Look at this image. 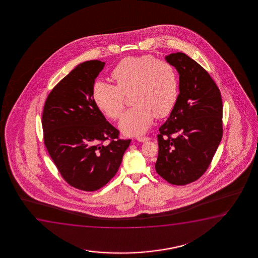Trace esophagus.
<instances>
[{
	"label": "esophagus",
	"instance_id": "1",
	"mask_svg": "<svg viewBox=\"0 0 258 258\" xmlns=\"http://www.w3.org/2000/svg\"><path fill=\"white\" fill-rule=\"evenodd\" d=\"M150 140V138H147V137H140V138H138V141L139 142H147Z\"/></svg>",
	"mask_w": 258,
	"mask_h": 258
}]
</instances>
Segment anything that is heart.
<instances>
[{
  "label": "heart",
  "instance_id": "b5f03b06",
  "mask_svg": "<svg viewBox=\"0 0 258 258\" xmlns=\"http://www.w3.org/2000/svg\"><path fill=\"white\" fill-rule=\"evenodd\" d=\"M116 85L97 81L92 87L96 106L110 119H118L124 108V95L131 96L133 107L124 113L119 123L128 137L145 134L154 117L169 115L179 98V77L169 61L152 54L128 56L112 71Z\"/></svg>",
  "mask_w": 258,
  "mask_h": 258
}]
</instances>
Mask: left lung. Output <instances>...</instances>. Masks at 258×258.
<instances>
[{
  "instance_id": "obj_1",
  "label": "left lung",
  "mask_w": 258,
  "mask_h": 258,
  "mask_svg": "<svg viewBox=\"0 0 258 258\" xmlns=\"http://www.w3.org/2000/svg\"><path fill=\"white\" fill-rule=\"evenodd\" d=\"M179 73L180 94L159 127L156 172L173 185L198 180L208 169L222 139L220 91L208 72L183 53L166 56Z\"/></svg>"
}]
</instances>
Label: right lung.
Masks as SVG:
<instances>
[{
    "label": "right lung",
    "mask_w": 258,
    "mask_h": 258,
    "mask_svg": "<svg viewBox=\"0 0 258 258\" xmlns=\"http://www.w3.org/2000/svg\"><path fill=\"white\" fill-rule=\"evenodd\" d=\"M104 66L98 60L78 65L53 87L43 109L46 150L64 180L84 191L97 190L115 175L131 142L119 138L93 100Z\"/></svg>",
    "instance_id": "obj_1"
}]
</instances>
